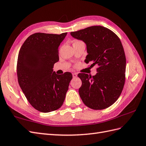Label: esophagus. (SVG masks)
I'll return each instance as SVG.
<instances>
[{
  "label": "esophagus",
  "instance_id": "esophagus-1",
  "mask_svg": "<svg viewBox=\"0 0 146 146\" xmlns=\"http://www.w3.org/2000/svg\"><path fill=\"white\" fill-rule=\"evenodd\" d=\"M72 74H73V78H76L77 76V73H72Z\"/></svg>",
  "mask_w": 146,
  "mask_h": 146
}]
</instances>
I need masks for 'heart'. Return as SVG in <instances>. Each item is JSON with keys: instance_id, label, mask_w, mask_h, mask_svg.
Wrapping results in <instances>:
<instances>
[{"instance_id": "obj_1", "label": "heart", "mask_w": 146, "mask_h": 146, "mask_svg": "<svg viewBox=\"0 0 146 146\" xmlns=\"http://www.w3.org/2000/svg\"><path fill=\"white\" fill-rule=\"evenodd\" d=\"M77 41H79V40H76V41H74V42H77Z\"/></svg>"}]
</instances>
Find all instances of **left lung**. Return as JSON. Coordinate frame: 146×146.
<instances>
[{
  "instance_id": "left-lung-1",
  "label": "left lung",
  "mask_w": 146,
  "mask_h": 146,
  "mask_svg": "<svg viewBox=\"0 0 146 146\" xmlns=\"http://www.w3.org/2000/svg\"><path fill=\"white\" fill-rule=\"evenodd\" d=\"M70 35L86 44L88 54L84 62L98 66L94 76L78 74L82 81L79 89L81 99L92 109L109 107L120 96L125 81L126 57L120 39L101 26H92Z\"/></svg>"
}]
</instances>
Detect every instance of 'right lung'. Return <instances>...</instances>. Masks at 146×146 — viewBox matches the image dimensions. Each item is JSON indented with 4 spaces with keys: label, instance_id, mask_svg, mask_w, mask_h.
Here are the masks:
<instances>
[{
    "label": "right lung",
    "instance_id": "obj_1",
    "mask_svg": "<svg viewBox=\"0 0 146 146\" xmlns=\"http://www.w3.org/2000/svg\"><path fill=\"white\" fill-rule=\"evenodd\" d=\"M66 35L35 33L26 39L18 54V83L29 104L43 113L61 107L73 78L70 72L57 74L53 70Z\"/></svg>",
    "mask_w": 146,
    "mask_h": 146
}]
</instances>
